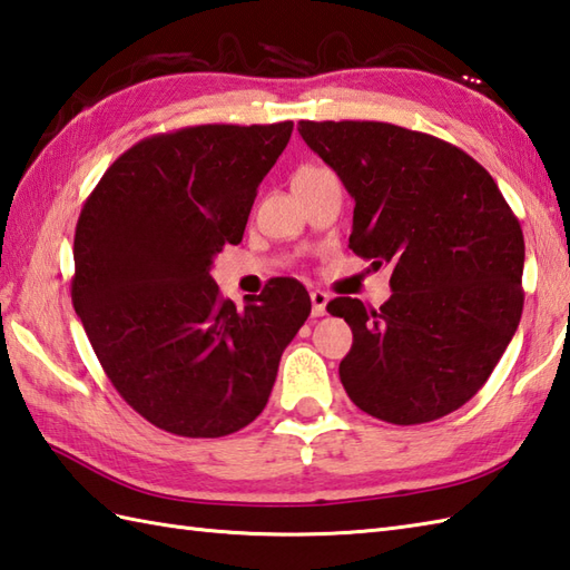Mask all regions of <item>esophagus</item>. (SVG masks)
I'll return each instance as SVG.
<instances>
[{
	"label": "esophagus",
	"instance_id": "esophagus-1",
	"mask_svg": "<svg viewBox=\"0 0 570 570\" xmlns=\"http://www.w3.org/2000/svg\"><path fill=\"white\" fill-rule=\"evenodd\" d=\"M328 301H331V296L325 294V292H321V288H316V292H311V304H313V316H323L325 313V306H328Z\"/></svg>",
	"mask_w": 570,
	"mask_h": 570
}]
</instances>
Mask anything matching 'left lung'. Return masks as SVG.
Here are the masks:
<instances>
[{
    "instance_id": "left-lung-1",
    "label": "left lung",
    "mask_w": 570,
    "mask_h": 570,
    "mask_svg": "<svg viewBox=\"0 0 570 570\" xmlns=\"http://www.w3.org/2000/svg\"><path fill=\"white\" fill-rule=\"evenodd\" d=\"M355 198L350 249L392 264L380 311L337 296L353 328L341 382L370 416L414 426L488 382L522 318L524 235L498 184L439 137L386 122H298Z\"/></svg>"
}]
</instances>
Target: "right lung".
I'll use <instances>...</instances> for the list:
<instances>
[{
  "mask_svg": "<svg viewBox=\"0 0 570 570\" xmlns=\"http://www.w3.org/2000/svg\"><path fill=\"white\" fill-rule=\"evenodd\" d=\"M294 122L198 125L141 139L85 200L70 296L119 396L156 429L220 439L269 402L278 360L311 313L296 278L245 308L210 266L237 245Z\"/></svg>",
  "mask_w": 570,
  "mask_h": 570,
  "instance_id": "right-lung-1",
  "label": "right lung"
}]
</instances>
